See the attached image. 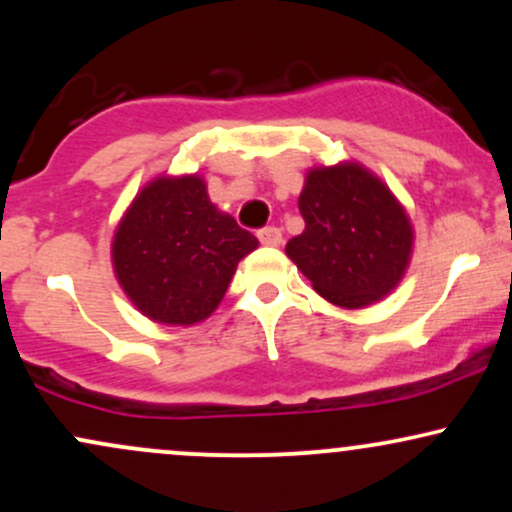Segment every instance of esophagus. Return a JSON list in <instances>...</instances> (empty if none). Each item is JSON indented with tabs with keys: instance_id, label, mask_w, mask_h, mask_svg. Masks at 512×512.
<instances>
[{
	"instance_id": "esophagus-1",
	"label": "esophagus",
	"mask_w": 512,
	"mask_h": 512,
	"mask_svg": "<svg viewBox=\"0 0 512 512\" xmlns=\"http://www.w3.org/2000/svg\"><path fill=\"white\" fill-rule=\"evenodd\" d=\"M257 238H260V243L267 245V248H276V245H281V231L274 226H267L262 228V231H257Z\"/></svg>"
}]
</instances>
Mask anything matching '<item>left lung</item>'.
<instances>
[{
    "instance_id": "1",
    "label": "left lung",
    "mask_w": 512,
    "mask_h": 512,
    "mask_svg": "<svg viewBox=\"0 0 512 512\" xmlns=\"http://www.w3.org/2000/svg\"><path fill=\"white\" fill-rule=\"evenodd\" d=\"M298 207L305 231L289 240L286 255L322 298L358 310L397 289L414 252V226L373 170L358 161L310 168Z\"/></svg>"
}]
</instances>
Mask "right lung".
I'll return each mask as SVG.
<instances>
[{
  "label": "right lung",
  "mask_w": 512,
  "mask_h": 512,
  "mask_svg": "<svg viewBox=\"0 0 512 512\" xmlns=\"http://www.w3.org/2000/svg\"><path fill=\"white\" fill-rule=\"evenodd\" d=\"M257 238L209 199L199 173L156 175L117 221L110 260L120 289L151 322L190 327L219 308Z\"/></svg>",
  "instance_id": "1"
}]
</instances>
